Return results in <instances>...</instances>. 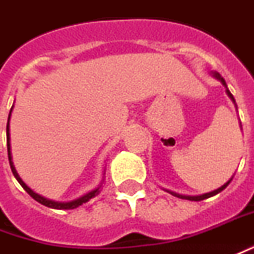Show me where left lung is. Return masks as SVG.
I'll return each instance as SVG.
<instances>
[{
	"label": "left lung",
	"mask_w": 254,
	"mask_h": 254,
	"mask_svg": "<svg viewBox=\"0 0 254 254\" xmlns=\"http://www.w3.org/2000/svg\"><path fill=\"white\" fill-rule=\"evenodd\" d=\"M213 75H214V77H216V78H219L220 81L223 82V85H224V86H226V88H227L226 81H224L223 78L220 77L219 72H214ZM227 93H228V96L231 97L232 100H234V96H232L231 92H230V90H228V89H227ZM231 180H232V179H231ZM231 180H230V182H231ZM230 182H227L226 184H224V186H221L220 189L214 190V191H212V192H207V194H203V195H198V196H189V195H180V194H176V192H172V191H169V192H170V194H172V195H175V196H177V198H182V199H190V201H202V199H206V198H210V196H213V195L219 194L220 191H223V190L226 189L227 186L230 184Z\"/></svg>",
	"instance_id": "left-lung-1"
}]
</instances>
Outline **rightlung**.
I'll list each match as a JSON object with an SVG mask.
<instances>
[{"label": "right lung", "mask_w": 254, "mask_h": 254, "mask_svg": "<svg viewBox=\"0 0 254 254\" xmlns=\"http://www.w3.org/2000/svg\"><path fill=\"white\" fill-rule=\"evenodd\" d=\"M10 113H12V109H10ZM10 113H9V117H8V124H6V145H8V158H9V165H10V169H12V173H13V176L16 177V180L19 182V184L22 186L23 189L26 190V192H27L30 196H33L35 201L40 202L42 205H45L48 207H53V209H75V207L81 206L82 203H86V202L92 199L95 195L99 194V189L100 187H97L96 190H93V191H90L88 194H85L84 196H81V198H78V199H74V201H70V202H55V201H51V199H47V198H44V196H41V195L35 194L33 190H30L23 183V180L19 177L17 175V172H16L15 166H13V162H12V155H10V143H9V120H10Z\"/></svg>", "instance_id": "obj_1"}]
</instances>
